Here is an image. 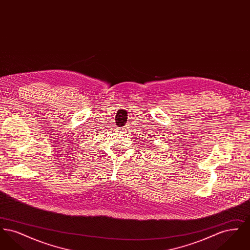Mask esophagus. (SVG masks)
Here are the masks:
<instances>
[{"label": "esophagus", "mask_w": 250, "mask_h": 250, "mask_svg": "<svg viewBox=\"0 0 250 250\" xmlns=\"http://www.w3.org/2000/svg\"><path fill=\"white\" fill-rule=\"evenodd\" d=\"M128 129H129V125H125L124 127H121V128H119L118 130H119L120 133H126L127 131H128Z\"/></svg>", "instance_id": "1"}]
</instances>
